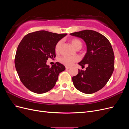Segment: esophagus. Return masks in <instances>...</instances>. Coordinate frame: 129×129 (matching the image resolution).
<instances>
[{"label":"esophagus","mask_w":129,"mask_h":129,"mask_svg":"<svg viewBox=\"0 0 129 129\" xmlns=\"http://www.w3.org/2000/svg\"><path fill=\"white\" fill-rule=\"evenodd\" d=\"M70 68H71V67H68V66H66V70L69 69H70Z\"/></svg>","instance_id":"34e87169"}]
</instances>
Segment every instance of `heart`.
<instances>
[{"label": "heart", "instance_id": "obj_1", "mask_svg": "<svg viewBox=\"0 0 129 129\" xmlns=\"http://www.w3.org/2000/svg\"><path fill=\"white\" fill-rule=\"evenodd\" d=\"M71 44L76 49L78 48H81L82 47V42L80 40L77 39H73L71 40ZM61 46V41H58L55 47V50L56 53L59 52L60 47ZM77 60L76 58L75 57H71V56H63L60 58V61L62 63H63L66 66H71L74 62H76Z\"/></svg>", "mask_w": 129, "mask_h": 129}]
</instances>
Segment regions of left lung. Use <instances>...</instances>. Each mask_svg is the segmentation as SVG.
Instances as JSON below:
<instances>
[{
    "label": "left lung",
    "instance_id": "left-lung-1",
    "mask_svg": "<svg viewBox=\"0 0 129 129\" xmlns=\"http://www.w3.org/2000/svg\"><path fill=\"white\" fill-rule=\"evenodd\" d=\"M85 41L87 50L79 64H87L85 71H80L72 80L81 92L92 93L103 88L111 77L115 66V56L110 42L103 35L92 30L71 33Z\"/></svg>",
    "mask_w": 129,
    "mask_h": 129
}]
</instances>
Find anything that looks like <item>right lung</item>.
I'll use <instances>...</instances> for the list:
<instances>
[{
	"label": "right lung",
	"instance_id": "obj_1",
	"mask_svg": "<svg viewBox=\"0 0 129 129\" xmlns=\"http://www.w3.org/2000/svg\"><path fill=\"white\" fill-rule=\"evenodd\" d=\"M66 35L39 30L23 38L18 47L14 63L20 81L30 91L43 93L55 86L58 74L66 68L58 62L50 68L46 62L49 58H55V46Z\"/></svg>",
	"mask_w": 129,
	"mask_h": 129
}]
</instances>
